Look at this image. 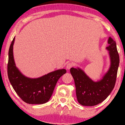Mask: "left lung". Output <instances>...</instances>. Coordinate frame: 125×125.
<instances>
[{
    "instance_id": "left-lung-1",
    "label": "left lung",
    "mask_w": 125,
    "mask_h": 125,
    "mask_svg": "<svg viewBox=\"0 0 125 125\" xmlns=\"http://www.w3.org/2000/svg\"><path fill=\"white\" fill-rule=\"evenodd\" d=\"M13 38L9 50L8 74L13 88L19 96L29 104H43L52 95L60 77L66 73L64 69L52 72L41 77L31 78L25 76L16 66L13 56Z\"/></svg>"
}]
</instances>
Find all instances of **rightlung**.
I'll return each mask as SVG.
<instances>
[{
  "label": "right lung",
  "instance_id": "1",
  "mask_svg": "<svg viewBox=\"0 0 125 125\" xmlns=\"http://www.w3.org/2000/svg\"><path fill=\"white\" fill-rule=\"evenodd\" d=\"M109 58V67L102 78L94 81L81 68L72 67L71 73L74 79L78 102L82 105H96L109 95L115 86L119 56L116 46L113 44L106 48Z\"/></svg>",
  "mask_w": 125,
  "mask_h": 125
}]
</instances>
